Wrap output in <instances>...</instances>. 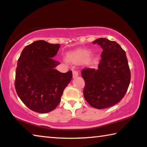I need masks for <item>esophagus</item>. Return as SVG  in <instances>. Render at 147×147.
I'll return each instance as SVG.
<instances>
[{
	"mask_svg": "<svg viewBox=\"0 0 147 147\" xmlns=\"http://www.w3.org/2000/svg\"><path fill=\"white\" fill-rule=\"evenodd\" d=\"M78 76V71H73V78H76V77H77Z\"/></svg>",
	"mask_w": 147,
	"mask_h": 147,
	"instance_id": "esophagus-1",
	"label": "esophagus"
}]
</instances>
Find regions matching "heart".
I'll return each mask as SVG.
<instances>
[{"mask_svg": "<svg viewBox=\"0 0 147 147\" xmlns=\"http://www.w3.org/2000/svg\"><path fill=\"white\" fill-rule=\"evenodd\" d=\"M90 56V51L88 49H79L69 56V59L73 63L86 61Z\"/></svg>", "mask_w": 147, "mask_h": 147, "instance_id": "b5f03b06", "label": "heart"}]
</instances>
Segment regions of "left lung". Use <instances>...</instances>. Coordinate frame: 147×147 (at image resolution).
<instances>
[{
	"instance_id": "left-lung-1",
	"label": "left lung",
	"mask_w": 147,
	"mask_h": 147,
	"mask_svg": "<svg viewBox=\"0 0 147 147\" xmlns=\"http://www.w3.org/2000/svg\"><path fill=\"white\" fill-rule=\"evenodd\" d=\"M93 43L100 45L103 51L97 69L82 71L85 81L84 96L92 107L104 109L124 97L130 82V71L125 51L117 43L98 38Z\"/></svg>"
}]
</instances>
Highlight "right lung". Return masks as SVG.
I'll return each mask as SVG.
<instances>
[{
    "mask_svg": "<svg viewBox=\"0 0 147 147\" xmlns=\"http://www.w3.org/2000/svg\"><path fill=\"white\" fill-rule=\"evenodd\" d=\"M60 47L43 40L34 41L24 47L17 61L15 87L19 97L31 110L49 113L61 100L63 90L73 74L62 73L55 69V60Z\"/></svg>",
    "mask_w": 147,
    "mask_h": 147,
    "instance_id": "add662e5",
    "label": "right lung"
}]
</instances>
